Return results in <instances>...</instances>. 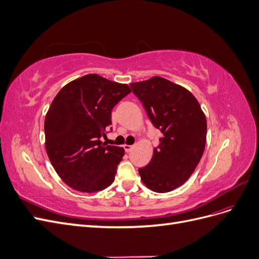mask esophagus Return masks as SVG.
Wrapping results in <instances>:
<instances>
[{"instance_id":"34e87169","label":"esophagus","mask_w":259,"mask_h":259,"mask_svg":"<svg viewBox=\"0 0 259 259\" xmlns=\"http://www.w3.org/2000/svg\"><path fill=\"white\" fill-rule=\"evenodd\" d=\"M123 148H124V150L128 153V152L132 151V149L134 148V146H132V145H124Z\"/></svg>"}]
</instances>
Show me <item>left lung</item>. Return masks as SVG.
I'll use <instances>...</instances> for the list:
<instances>
[{
    "mask_svg": "<svg viewBox=\"0 0 259 259\" xmlns=\"http://www.w3.org/2000/svg\"><path fill=\"white\" fill-rule=\"evenodd\" d=\"M131 89L163 135L151 161L138 169L140 177L149 189L169 192L188 180L202 158L205 115L189 91L163 77L132 83Z\"/></svg>",
    "mask_w": 259,
    "mask_h": 259,
    "instance_id": "8db88e82",
    "label": "left lung"
}]
</instances>
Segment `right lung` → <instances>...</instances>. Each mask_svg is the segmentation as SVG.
Returning a JSON list of instances; mask_svg holds the SVG:
<instances>
[{"mask_svg":"<svg viewBox=\"0 0 259 259\" xmlns=\"http://www.w3.org/2000/svg\"><path fill=\"white\" fill-rule=\"evenodd\" d=\"M131 93L128 85L88 74L64 86L45 116V148L62 182L94 193L110 186L124 149L107 145L113 107Z\"/></svg>","mask_w":259,"mask_h":259,"instance_id":"1","label":"right lung"}]
</instances>
